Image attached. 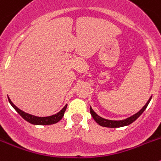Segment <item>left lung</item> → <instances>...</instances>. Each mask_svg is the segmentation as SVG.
Segmentation results:
<instances>
[{
	"mask_svg": "<svg viewBox=\"0 0 161 161\" xmlns=\"http://www.w3.org/2000/svg\"><path fill=\"white\" fill-rule=\"evenodd\" d=\"M151 99H152V97L149 98V100L147 101V103L145 104V106L142 108L139 112H137L136 114H133L130 117L127 118L126 119H123V120H109V119H103V118L100 117L99 115L97 114L94 112L92 107L90 106V114L92 115V117L93 118V119L95 120L97 124H99L100 126H104V127H109V128H116V127H123V126H128V125L131 124L133 122L136 120L140 116V115L143 114V112L144 111L147 106H148L149 102H150Z\"/></svg>",
	"mask_w": 161,
	"mask_h": 161,
	"instance_id": "8db88e82",
	"label": "left lung"
}]
</instances>
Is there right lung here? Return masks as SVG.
Listing matches in <instances>:
<instances>
[{"label": "right lung", "mask_w": 161, "mask_h": 161, "mask_svg": "<svg viewBox=\"0 0 161 161\" xmlns=\"http://www.w3.org/2000/svg\"><path fill=\"white\" fill-rule=\"evenodd\" d=\"M8 102L10 103L11 106L14 107V109L19 114L25 121H27L28 123H31V124L34 125H51L54 124V123H58L59 121H60L63 118L64 114V112L67 109V106L68 105H65L64 107L61 109L60 111L58 112L57 114H55L52 115V116H47V117H38V116H35V115H32L31 114L25 113L23 110L20 109L19 108L17 107L12 102H11L10 98L8 97Z\"/></svg>", "instance_id": "add662e5"}]
</instances>
